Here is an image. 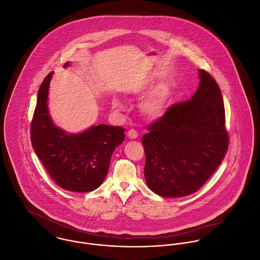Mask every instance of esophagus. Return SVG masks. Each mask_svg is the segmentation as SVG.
Instances as JSON below:
<instances>
[{
    "label": "esophagus",
    "mask_w": 260,
    "mask_h": 260,
    "mask_svg": "<svg viewBox=\"0 0 260 260\" xmlns=\"http://www.w3.org/2000/svg\"><path fill=\"white\" fill-rule=\"evenodd\" d=\"M138 137H139V134L137 133V131H135V129H129V131L127 132V138H128V139H131V140H136V139H138Z\"/></svg>",
    "instance_id": "1"
}]
</instances>
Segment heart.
Listing matches in <instances>:
<instances>
[{
	"instance_id": "obj_1",
	"label": "heart",
	"mask_w": 260,
	"mask_h": 260,
	"mask_svg": "<svg viewBox=\"0 0 260 260\" xmlns=\"http://www.w3.org/2000/svg\"><path fill=\"white\" fill-rule=\"evenodd\" d=\"M173 98V90L170 85L162 83L157 85L156 88L144 100L141 104V110L149 117H158L165 113L171 104ZM112 108L121 111L124 109V104L118 98H112Z\"/></svg>"
}]
</instances>
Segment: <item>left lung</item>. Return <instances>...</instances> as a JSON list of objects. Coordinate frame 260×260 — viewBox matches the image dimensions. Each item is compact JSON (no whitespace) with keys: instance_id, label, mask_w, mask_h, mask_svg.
Listing matches in <instances>:
<instances>
[{"instance_id":"obj_1","label":"left lung","mask_w":260,"mask_h":260,"mask_svg":"<svg viewBox=\"0 0 260 260\" xmlns=\"http://www.w3.org/2000/svg\"><path fill=\"white\" fill-rule=\"evenodd\" d=\"M198 72L200 83L191 100L170 107L142 139L147 185L166 198L198 191L228 149L221 90L205 70Z\"/></svg>"}]
</instances>
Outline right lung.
<instances>
[{
	"label": "right lung",
	"instance_id": "obj_1",
	"mask_svg": "<svg viewBox=\"0 0 260 260\" xmlns=\"http://www.w3.org/2000/svg\"><path fill=\"white\" fill-rule=\"evenodd\" d=\"M70 62L65 63L67 68ZM54 72L43 80L31 123V143L53 181L72 192H91L107 175L110 157L124 140V128L107 124L70 134L58 127L49 112L48 93Z\"/></svg>",
	"mask_w": 260,
	"mask_h": 260
}]
</instances>
